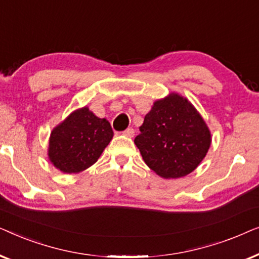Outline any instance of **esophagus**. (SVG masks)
<instances>
[{"mask_svg":"<svg viewBox=\"0 0 259 259\" xmlns=\"http://www.w3.org/2000/svg\"><path fill=\"white\" fill-rule=\"evenodd\" d=\"M122 134L127 138H132L134 136V130L133 128H127L126 131H123Z\"/></svg>","mask_w":259,"mask_h":259,"instance_id":"34e87169","label":"esophagus"}]
</instances>
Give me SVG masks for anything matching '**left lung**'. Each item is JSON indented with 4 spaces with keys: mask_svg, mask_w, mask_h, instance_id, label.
Segmentation results:
<instances>
[{
    "mask_svg": "<svg viewBox=\"0 0 259 259\" xmlns=\"http://www.w3.org/2000/svg\"><path fill=\"white\" fill-rule=\"evenodd\" d=\"M211 141V131L197 108L172 92L153 102L134 144L152 171L164 179H178L198 167Z\"/></svg>",
    "mask_w": 259,
    "mask_h": 259,
    "instance_id": "1",
    "label": "left lung"
}]
</instances>
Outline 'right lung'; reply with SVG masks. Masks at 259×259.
Returning <instances> with one entry per match:
<instances>
[{
    "mask_svg": "<svg viewBox=\"0 0 259 259\" xmlns=\"http://www.w3.org/2000/svg\"><path fill=\"white\" fill-rule=\"evenodd\" d=\"M111 123L87 106L73 111L51 132L48 159L63 173H80L98 161L113 139Z\"/></svg>",
    "mask_w": 259,
    "mask_h": 259,
    "instance_id": "obj_1",
    "label": "right lung"
}]
</instances>
